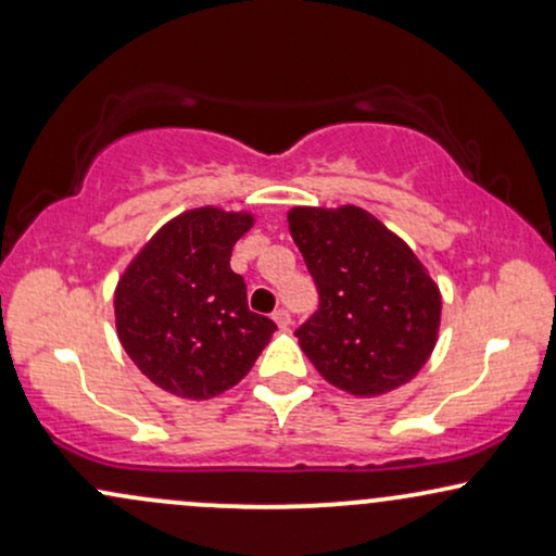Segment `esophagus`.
Instances as JSON below:
<instances>
[{
    "label": "esophagus",
    "mask_w": 556,
    "mask_h": 556,
    "mask_svg": "<svg viewBox=\"0 0 556 556\" xmlns=\"http://www.w3.org/2000/svg\"><path fill=\"white\" fill-rule=\"evenodd\" d=\"M271 318H274V321H277V327H290V324H292V318H290V311H285V308H277V311H274V314H271Z\"/></svg>",
    "instance_id": "esophagus-1"
}]
</instances>
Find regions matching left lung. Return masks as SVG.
<instances>
[{
  "label": "left lung",
  "instance_id": "obj_1",
  "mask_svg": "<svg viewBox=\"0 0 556 556\" xmlns=\"http://www.w3.org/2000/svg\"><path fill=\"white\" fill-rule=\"evenodd\" d=\"M318 287V311L295 331L316 371L355 397H379L431 358L442 292L405 240L358 206L287 212Z\"/></svg>",
  "mask_w": 556,
  "mask_h": 556
}]
</instances>
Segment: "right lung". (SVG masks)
I'll list each match as a JSON object with an SVG mask.
<instances>
[{
  "label": "right lung",
  "instance_id": "1",
  "mask_svg": "<svg viewBox=\"0 0 556 556\" xmlns=\"http://www.w3.org/2000/svg\"><path fill=\"white\" fill-rule=\"evenodd\" d=\"M253 214L216 206L169 219L127 264L114 290L125 353L164 392L208 400L253 368L277 324L248 311L245 282L229 269Z\"/></svg>",
  "mask_w": 556,
  "mask_h": 556
}]
</instances>
